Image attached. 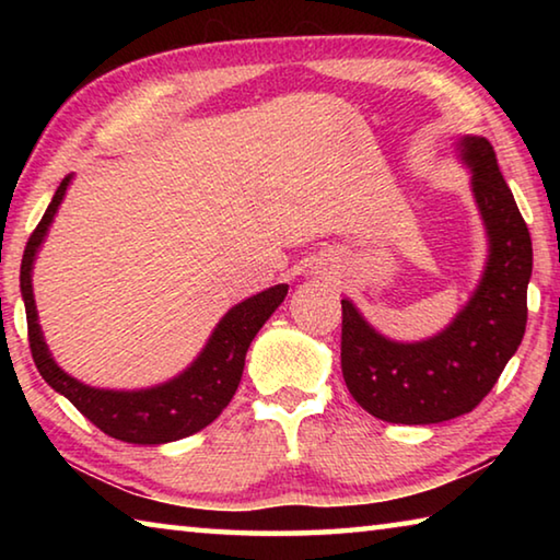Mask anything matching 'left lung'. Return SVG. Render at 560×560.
Segmentation results:
<instances>
[{"label":"left lung","instance_id":"8db88e82","mask_svg":"<svg viewBox=\"0 0 560 560\" xmlns=\"http://www.w3.org/2000/svg\"><path fill=\"white\" fill-rule=\"evenodd\" d=\"M459 155L471 170L489 259L457 318L428 340L397 343L377 334L348 299L340 301V368L350 395L377 420L434 424L471 412L524 338L526 289L534 267L528 226L499 173L489 140L462 138Z\"/></svg>","mask_w":560,"mask_h":560}]
</instances>
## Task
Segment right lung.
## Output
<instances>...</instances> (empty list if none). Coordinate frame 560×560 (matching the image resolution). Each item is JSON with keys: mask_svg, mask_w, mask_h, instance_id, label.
I'll use <instances>...</instances> for the list:
<instances>
[{"mask_svg": "<svg viewBox=\"0 0 560 560\" xmlns=\"http://www.w3.org/2000/svg\"><path fill=\"white\" fill-rule=\"evenodd\" d=\"M73 175H66L56 189L51 205L46 207L42 222L36 224L30 242H26L19 287L26 308V328H30V348L36 368L46 383L75 410L96 424L108 438L130 444H165L189 438L214 422L236 393L244 371V358L254 336L267 324L269 316L287 299L289 283H277L257 296L236 303L217 324L214 334L207 340L202 353L197 355L185 373L163 385L145 387V390H101V387L83 385L69 373H63L49 348L44 343L39 316H36L32 269L36 252L56 217V210L66 195Z\"/></svg>", "mask_w": 560, "mask_h": 560, "instance_id": "1", "label": "right lung"}]
</instances>
